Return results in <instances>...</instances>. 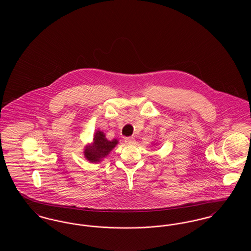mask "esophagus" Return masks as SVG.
<instances>
[{"label":"esophagus","mask_w":251,"mask_h":251,"mask_svg":"<svg viewBox=\"0 0 251 251\" xmlns=\"http://www.w3.org/2000/svg\"><path fill=\"white\" fill-rule=\"evenodd\" d=\"M125 143L128 144V145H132V144L135 143V139L133 137H127V138H125Z\"/></svg>","instance_id":"obj_1"}]
</instances>
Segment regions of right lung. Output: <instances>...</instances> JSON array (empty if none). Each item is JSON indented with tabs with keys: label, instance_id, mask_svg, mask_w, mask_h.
<instances>
[{
	"label": "right lung",
	"instance_id": "obj_1",
	"mask_svg": "<svg viewBox=\"0 0 251 251\" xmlns=\"http://www.w3.org/2000/svg\"><path fill=\"white\" fill-rule=\"evenodd\" d=\"M117 144V139L109 141L102 131H97L94 134L93 143L87 146L84 150V156L91 163L100 162L102 158L108 155V153L116 147Z\"/></svg>",
	"mask_w": 251,
	"mask_h": 251
}]
</instances>
